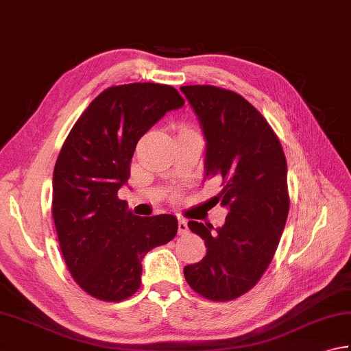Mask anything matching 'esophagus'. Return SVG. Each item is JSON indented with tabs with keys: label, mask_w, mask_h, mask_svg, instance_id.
<instances>
[{
	"label": "esophagus",
	"mask_w": 351,
	"mask_h": 351,
	"mask_svg": "<svg viewBox=\"0 0 351 351\" xmlns=\"http://www.w3.org/2000/svg\"><path fill=\"white\" fill-rule=\"evenodd\" d=\"M188 223L184 218L178 217V235H186L188 234Z\"/></svg>",
	"instance_id": "obj_1"
}]
</instances>
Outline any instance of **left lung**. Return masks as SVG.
Wrapping results in <instances>:
<instances>
[{
	"label": "left lung",
	"instance_id": "1",
	"mask_svg": "<svg viewBox=\"0 0 351 351\" xmlns=\"http://www.w3.org/2000/svg\"><path fill=\"white\" fill-rule=\"evenodd\" d=\"M206 138L204 176L223 180L215 197L229 213L221 228L189 221L206 256L183 269L191 289L210 301L249 292L266 272L289 214L287 162L278 137L252 104L214 85L180 87Z\"/></svg>",
	"mask_w": 351,
	"mask_h": 351
}]
</instances>
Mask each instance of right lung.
Listing matches in <instances>:
<instances>
[{"label": "right lung", "instance_id": "add662e5", "mask_svg": "<svg viewBox=\"0 0 351 351\" xmlns=\"http://www.w3.org/2000/svg\"><path fill=\"white\" fill-rule=\"evenodd\" d=\"M183 105L171 85H116L88 105L65 138L53 171L51 214L73 280L93 298L134 295L143 256L177 234L174 215L137 217L117 193L141 137Z\"/></svg>", "mask_w": 351, "mask_h": 351}]
</instances>
